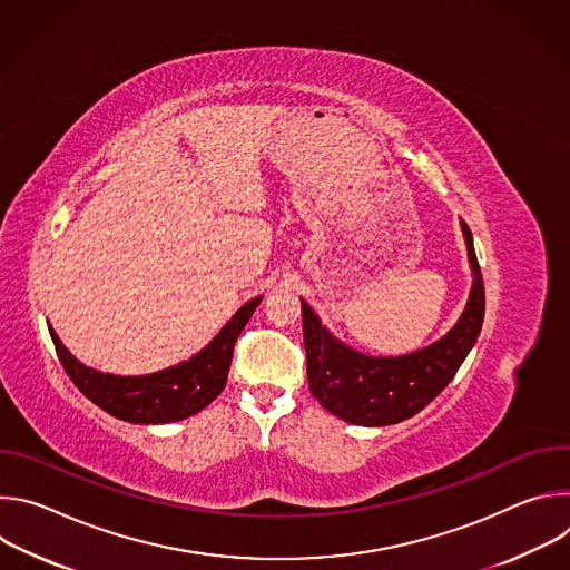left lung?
I'll return each instance as SVG.
<instances>
[{
  "label": "left lung",
  "instance_id": "1",
  "mask_svg": "<svg viewBox=\"0 0 570 570\" xmlns=\"http://www.w3.org/2000/svg\"><path fill=\"white\" fill-rule=\"evenodd\" d=\"M462 229L473 268L471 297L455 327L426 350L396 358L358 354L334 341L302 302L308 390L324 411L358 426L399 424L424 411L451 383L478 341L484 317V284L464 220Z\"/></svg>",
  "mask_w": 570,
  "mask_h": 570
}]
</instances>
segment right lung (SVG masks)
Returning <instances> with one entry per match:
<instances>
[{
  "label": "right lung",
  "mask_w": 570,
  "mask_h": 570,
  "mask_svg": "<svg viewBox=\"0 0 570 570\" xmlns=\"http://www.w3.org/2000/svg\"><path fill=\"white\" fill-rule=\"evenodd\" d=\"M262 297L243 304L220 334L191 361L146 376L101 374L80 365L49 330L58 361L71 383L99 409L117 420L135 424H167L196 415L225 387L234 343L246 327Z\"/></svg>",
  "instance_id": "1"
}]
</instances>
